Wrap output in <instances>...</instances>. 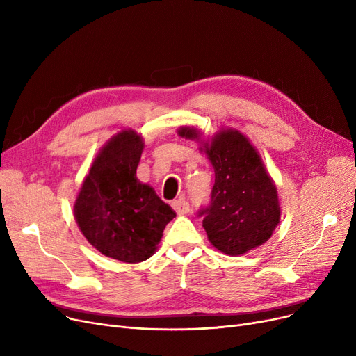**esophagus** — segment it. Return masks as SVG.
Masks as SVG:
<instances>
[{
  "label": "esophagus",
  "mask_w": 356,
  "mask_h": 356,
  "mask_svg": "<svg viewBox=\"0 0 356 356\" xmlns=\"http://www.w3.org/2000/svg\"><path fill=\"white\" fill-rule=\"evenodd\" d=\"M172 207H173V209L176 211V213H177V215H186V213H189V212H191L189 203L186 202L183 197L176 199V200L172 203Z\"/></svg>",
  "instance_id": "esophagus-1"
}]
</instances>
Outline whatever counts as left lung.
I'll use <instances>...</instances> for the list:
<instances>
[{"mask_svg": "<svg viewBox=\"0 0 356 356\" xmlns=\"http://www.w3.org/2000/svg\"><path fill=\"white\" fill-rule=\"evenodd\" d=\"M177 134L200 143L215 170L209 207L199 211L211 244L236 257L266 244L282 218L275 183L250 138L235 128H222L208 138L195 127Z\"/></svg>", "mask_w": 356, "mask_h": 356, "instance_id": "1", "label": "left lung"}]
</instances>
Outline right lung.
<instances>
[{
	"label": "right lung",
	"instance_id": "1",
	"mask_svg": "<svg viewBox=\"0 0 356 356\" xmlns=\"http://www.w3.org/2000/svg\"><path fill=\"white\" fill-rule=\"evenodd\" d=\"M144 149L133 128L112 136L93 159L73 215L89 244L102 255L136 264L156 251L176 213L149 184L137 179Z\"/></svg>",
	"mask_w": 356,
	"mask_h": 356
}]
</instances>
